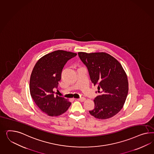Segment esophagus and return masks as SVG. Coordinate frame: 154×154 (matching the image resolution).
<instances>
[{"mask_svg": "<svg viewBox=\"0 0 154 154\" xmlns=\"http://www.w3.org/2000/svg\"><path fill=\"white\" fill-rule=\"evenodd\" d=\"M78 101H81V102H84V101L85 100V98H84V97H82V98H78V99H77Z\"/></svg>", "mask_w": 154, "mask_h": 154, "instance_id": "obj_1", "label": "esophagus"}]
</instances>
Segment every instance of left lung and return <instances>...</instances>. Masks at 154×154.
I'll return each instance as SVG.
<instances>
[{"mask_svg": "<svg viewBox=\"0 0 154 154\" xmlns=\"http://www.w3.org/2000/svg\"><path fill=\"white\" fill-rule=\"evenodd\" d=\"M78 55L87 67L91 80L98 84L99 93L94 100V109L89 113L98 119H109L122 109L128 92L127 75L120 63L105 52Z\"/></svg>", "mask_w": 154, "mask_h": 154, "instance_id": "8db88e82", "label": "left lung"}]
</instances>
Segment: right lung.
<instances>
[{
    "mask_svg": "<svg viewBox=\"0 0 154 154\" xmlns=\"http://www.w3.org/2000/svg\"><path fill=\"white\" fill-rule=\"evenodd\" d=\"M77 54L57 50L41 57L32 71L30 92L35 104L49 116L63 114L70 106L71 102L64 97L54 95L53 88L58 87L62 70L66 62Z\"/></svg>",
    "mask_w": 154,
    "mask_h": 154,
    "instance_id": "1",
    "label": "right lung"
}]
</instances>
